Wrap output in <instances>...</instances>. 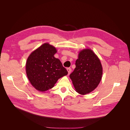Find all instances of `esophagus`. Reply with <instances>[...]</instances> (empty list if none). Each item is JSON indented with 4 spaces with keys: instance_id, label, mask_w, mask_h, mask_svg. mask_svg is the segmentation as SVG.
I'll return each mask as SVG.
<instances>
[{
    "instance_id": "1",
    "label": "esophagus",
    "mask_w": 130,
    "mask_h": 130,
    "mask_svg": "<svg viewBox=\"0 0 130 130\" xmlns=\"http://www.w3.org/2000/svg\"><path fill=\"white\" fill-rule=\"evenodd\" d=\"M67 71L68 72V74L69 75L70 74V73H71V71H72V69L70 68H68L67 69Z\"/></svg>"
}]
</instances>
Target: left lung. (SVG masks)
I'll use <instances>...</instances> for the list:
<instances>
[{"instance_id":"left-lung-1","label":"left lung","mask_w":130,"mask_h":130,"mask_svg":"<svg viewBox=\"0 0 130 130\" xmlns=\"http://www.w3.org/2000/svg\"><path fill=\"white\" fill-rule=\"evenodd\" d=\"M75 65L69 77L76 92L81 95L92 92L99 85L103 76L100 59L92 49L86 48L78 53Z\"/></svg>"}]
</instances>
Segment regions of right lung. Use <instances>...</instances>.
I'll list each match as a JSON object with an SVG mask.
<instances>
[{"label": "right lung", "instance_id": "obj_1", "mask_svg": "<svg viewBox=\"0 0 130 130\" xmlns=\"http://www.w3.org/2000/svg\"><path fill=\"white\" fill-rule=\"evenodd\" d=\"M55 46L45 43L30 54L25 64L26 73L31 85L44 92L54 87L61 77L68 74L60 60L54 57Z\"/></svg>", "mask_w": 130, "mask_h": 130}]
</instances>
